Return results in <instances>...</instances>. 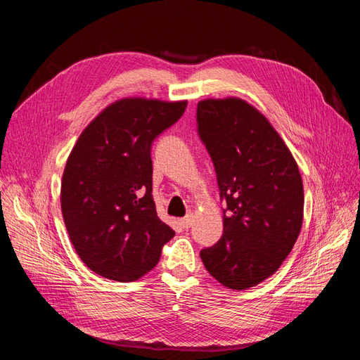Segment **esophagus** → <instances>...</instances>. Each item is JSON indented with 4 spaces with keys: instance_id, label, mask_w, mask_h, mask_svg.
<instances>
[{
    "instance_id": "1",
    "label": "esophagus",
    "mask_w": 360,
    "mask_h": 360,
    "mask_svg": "<svg viewBox=\"0 0 360 360\" xmlns=\"http://www.w3.org/2000/svg\"><path fill=\"white\" fill-rule=\"evenodd\" d=\"M193 222H195V216H193V213H189L188 216H184L183 219H180L181 226H183V228H186V230H188V228H191V226H192V224H193Z\"/></svg>"
}]
</instances>
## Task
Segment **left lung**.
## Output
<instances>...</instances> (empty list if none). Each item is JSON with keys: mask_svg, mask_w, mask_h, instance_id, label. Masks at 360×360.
<instances>
[{"mask_svg": "<svg viewBox=\"0 0 360 360\" xmlns=\"http://www.w3.org/2000/svg\"><path fill=\"white\" fill-rule=\"evenodd\" d=\"M197 122L226 201L221 240L200 255L224 287L248 290L275 274L299 237L304 198L297 162L240 97L200 101Z\"/></svg>", "mask_w": 360, "mask_h": 360, "instance_id": "obj_1", "label": "left lung"}]
</instances>
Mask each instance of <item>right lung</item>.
<instances>
[{
  "mask_svg": "<svg viewBox=\"0 0 360 360\" xmlns=\"http://www.w3.org/2000/svg\"><path fill=\"white\" fill-rule=\"evenodd\" d=\"M188 101L124 97L79 135L61 179V213L82 263L103 278L132 282L153 269L174 230L151 197V143Z\"/></svg>",
  "mask_w": 360,
  "mask_h": 360,
  "instance_id": "add662e5",
  "label": "right lung"
}]
</instances>
